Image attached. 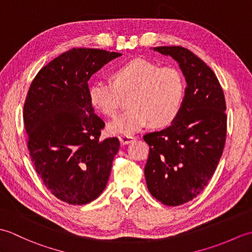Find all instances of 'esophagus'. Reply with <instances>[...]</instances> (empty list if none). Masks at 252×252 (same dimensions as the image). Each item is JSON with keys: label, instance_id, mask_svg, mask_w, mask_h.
<instances>
[{"label": "esophagus", "instance_id": "1", "mask_svg": "<svg viewBox=\"0 0 252 252\" xmlns=\"http://www.w3.org/2000/svg\"><path fill=\"white\" fill-rule=\"evenodd\" d=\"M134 140H135V137L131 136V135H120L119 136V141L122 145H126V144H129Z\"/></svg>", "mask_w": 252, "mask_h": 252}]
</instances>
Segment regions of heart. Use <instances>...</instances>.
I'll return each instance as SVG.
<instances>
[{
    "instance_id": "obj_1",
    "label": "heart",
    "mask_w": 252,
    "mask_h": 252,
    "mask_svg": "<svg viewBox=\"0 0 252 252\" xmlns=\"http://www.w3.org/2000/svg\"><path fill=\"white\" fill-rule=\"evenodd\" d=\"M111 80L96 81L89 89L91 104L108 117L119 110L122 95L131 94L132 108L110 122L109 132L129 135L151 122L154 126H169L178 117L185 94V81L179 69L134 58L117 67Z\"/></svg>"
}]
</instances>
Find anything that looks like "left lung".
Instances as JSON below:
<instances>
[{"mask_svg": "<svg viewBox=\"0 0 252 252\" xmlns=\"http://www.w3.org/2000/svg\"><path fill=\"white\" fill-rule=\"evenodd\" d=\"M154 51L174 58L187 83L172 125L144 135L149 146L147 189L163 205L174 207L194 199L215 173L225 145L226 104L215 72L194 53L182 46Z\"/></svg>", "mask_w": 252, "mask_h": 252, "instance_id": "left-lung-1", "label": "left lung"}]
</instances>
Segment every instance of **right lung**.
Segmentation results:
<instances>
[{"label": "right lung", "instance_id": "right-lung-1", "mask_svg": "<svg viewBox=\"0 0 252 252\" xmlns=\"http://www.w3.org/2000/svg\"><path fill=\"white\" fill-rule=\"evenodd\" d=\"M121 54L71 49L54 58L32 80L24 104L28 149L35 171L53 195L85 205L105 189L117 137L99 140L105 122L94 114L88 81Z\"/></svg>", "mask_w": 252, "mask_h": 252}]
</instances>
